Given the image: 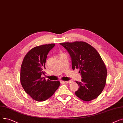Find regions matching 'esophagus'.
<instances>
[{
	"instance_id": "34e87169",
	"label": "esophagus",
	"mask_w": 123,
	"mask_h": 123,
	"mask_svg": "<svg viewBox=\"0 0 123 123\" xmlns=\"http://www.w3.org/2000/svg\"><path fill=\"white\" fill-rule=\"evenodd\" d=\"M72 82V81H71V80H69V81H65V82H66V83H71Z\"/></svg>"
}]
</instances>
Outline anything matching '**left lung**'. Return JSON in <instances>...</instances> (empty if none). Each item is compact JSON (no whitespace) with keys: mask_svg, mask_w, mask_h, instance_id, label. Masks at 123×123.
I'll use <instances>...</instances> for the list:
<instances>
[{"mask_svg":"<svg viewBox=\"0 0 123 123\" xmlns=\"http://www.w3.org/2000/svg\"><path fill=\"white\" fill-rule=\"evenodd\" d=\"M71 57L72 69H79L81 81L76 82L79 88L75 94L82 100L89 101L98 97L105 85L107 70L98 52L82 41L60 43Z\"/></svg>","mask_w":123,"mask_h":123,"instance_id":"left-lung-1","label":"left lung"}]
</instances>
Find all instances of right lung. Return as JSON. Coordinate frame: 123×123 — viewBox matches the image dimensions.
<instances>
[{
    "instance_id": "add662e5",
    "label": "right lung",
    "mask_w": 123,
    "mask_h": 123,
    "mask_svg": "<svg viewBox=\"0 0 123 123\" xmlns=\"http://www.w3.org/2000/svg\"><path fill=\"white\" fill-rule=\"evenodd\" d=\"M55 44L36 46L25 55L20 68V83L25 92L34 100L44 101L54 94L60 82L46 80L45 74L46 58Z\"/></svg>"
}]
</instances>
